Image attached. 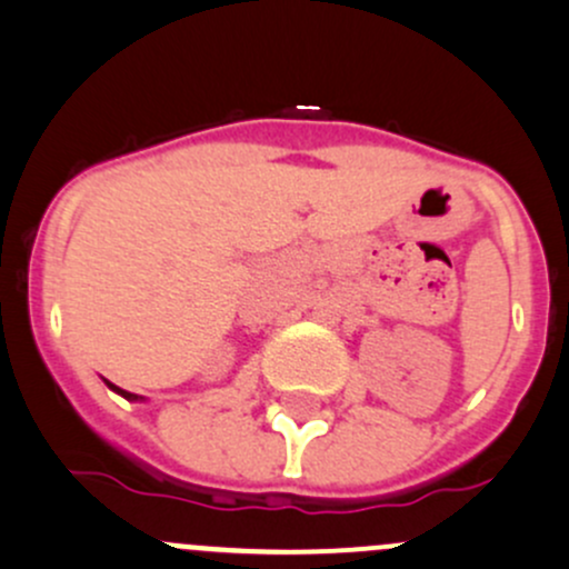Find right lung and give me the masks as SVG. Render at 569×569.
<instances>
[{"label": "right lung", "mask_w": 569, "mask_h": 569, "mask_svg": "<svg viewBox=\"0 0 569 569\" xmlns=\"http://www.w3.org/2000/svg\"><path fill=\"white\" fill-rule=\"evenodd\" d=\"M107 386H109V382H107ZM109 388H112V391H118L120 396H126V399H137L134 393H126V391H120V388H114V386H109Z\"/></svg>", "instance_id": "1"}]
</instances>
